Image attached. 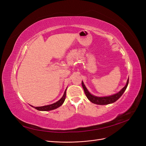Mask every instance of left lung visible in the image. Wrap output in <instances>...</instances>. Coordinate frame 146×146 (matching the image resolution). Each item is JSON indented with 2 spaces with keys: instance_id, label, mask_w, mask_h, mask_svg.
Listing matches in <instances>:
<instances>
[{
  "instance_id": "1",
  "label": "left lung",
  "mask_w": 146,
  "mask_h": 146,
  "mask_svg": "<svg viewBox=\"0 0 146 146\" xmlns=\"http://www.w3.org/2000/svg\"><path fill=\"white\" fill-rule=\"evenodd\" d=\"M128 84H129V78H128L127 80L126 85L123 87L120 91L117 92V94H115L110 96H107V97H97L91 94L89 92V91H88V90L86 89V88L85 87V85H84L83 82H82V87L83 88L84 91H85V93L86 96L87 97V98L89 99V100H90L92 103L97 104V105H102L112 104V103H114V102H116L117 100H118L121 98V96L123 94V92H124V91H125L126 88L128 86Z\"/></svg>"
}]
</instances>
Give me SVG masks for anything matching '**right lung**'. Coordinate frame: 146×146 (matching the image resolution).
Wrapping results in <instances>:
<instances>
[{
	"label": "right lung",
	"mask_w": 146,
	"mask_h": 146,
	"mask_svg": "<svg viewBox=\"0 0 146 146\" xmlns=\"http://www.w3.org/2000/svg\"><path fill=\"white\" fill-rule=\"evenodd\" d=\"M66 91H64V93L62 98H61L58 101H57L56 102H55L54 104H52L51 105L42 106V107H34V108L35 109L39 110V111H50V110H55V109H56L57 108H58L59 107H60V106L63 104L64 101V100L66 99ZM32 107H33V106H32Z\"/></svg>",
	"instance_id": "1"
}]
</instances>
